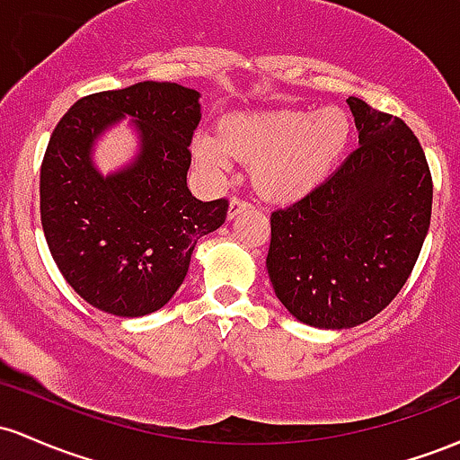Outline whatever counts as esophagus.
<instances>
[{"label": "esophagus", "instance_id": "obj_1", "mask_svg": "<svg viewBox=\"0 0 460 460\" xmlns=\"http://www.w3.org/2000/svg\"><path fill=\"white\" fill-rule=\"evenodd\" d=\"M250 202H243V199L241 198H232L230 199V206H228V219H234L236 215L241 213V210H247L250 208Z\"/></svg>", "mask_w": 460, "mask_h": 460}]
</instances>
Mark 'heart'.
<instances>
[{
    "instance_id": "b5f03b06",
    "label": "heart",
    "mask_w": 460,
    "mask_h": 460,
    "mask_svg": "<svg viewBox=\"0 0 460 460\" xmlns=\"http://www.w3.org/2000/svg\"><path fill=\"white\" fill-rule=\"evenodd\" d=\"M348 138L349 117L341 108L252 112L224 119L219 134H195L190 156L213 182L226 178L232 158L252 163V184L261 198L296 202L326 180Z\"/></svg>"
}]
</instances>
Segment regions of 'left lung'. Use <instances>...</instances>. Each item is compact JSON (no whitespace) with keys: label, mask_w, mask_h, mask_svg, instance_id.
<instances>
[{"label":"left lung","mask_w":460,"mask_h":460,"mask_svg":"<svg viewBox=\"0 0 460 460\" xmlns=\"http://www.w3.org/2000/svg\"><path fill=\"white\" fill-rule=\"evenodd\" d=\"M358 147L306 198L271 213L267 273L297 322H369L409 280L430 228L426 154L400 117L348 97Z\"/></svg>","instance_id":"1"}]
</instances>
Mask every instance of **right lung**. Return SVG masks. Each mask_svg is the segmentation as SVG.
<instances>
[{"mask_svg": "<svg viewBox=\"0 0 460 460\" xmlns=\"http://www.w3.org/2000/svg\"><path fill=\"white\" fill-rule=\"evenodd\" d=\"M128 116L137 156L104 176L96 141ZM199 93L175 82H137L93 93L60 119L40 164V224L65 280L117 317L163 308L189 271L195 243L226 221L228 202L187 187Z\"/></svg>", "mask_w": 460, "mask_h": 460, "instance_id": "add662e5", "label": "right lung"}]
</instances>
